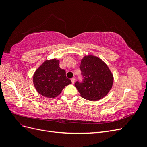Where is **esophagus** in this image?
<instances>
[{"label":"esophagus","instance_id":"1","mask_svg":"<svg viewBox=\"0 0 147 147\" xmlns=\"http://www.w3.org/2000/svg\"><path fill=\"white\" fill-rule=\"evenodd\" d=\"M71 81H72V84H74V83H75V78H71Z\"/></svg>","mask_w":147,"mask_h":147}]
</instances>
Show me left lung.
<instances>
[{"instance_id": "left-lung-1", "label": "left lung", "mask_w": 147, "mask_h": 147, "mask_svg": "<svg viewBox=\"0 0 147 147\" xmlns=\"http://www.w3.org/2000/svg\"><path fill=\"white\" fill-rule=\"evenodd\" d=\"M80 69L83 81L75 86L83 98L99 100L108 94L113 83V77L104 62L97 56L88 55L82 59Z\"/></svg>"}]
</instances>
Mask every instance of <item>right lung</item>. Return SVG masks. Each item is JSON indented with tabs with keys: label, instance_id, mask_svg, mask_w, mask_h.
I'll return each mask as SVG.
<instances>
[{
	"label": "right lung",
	"instance_id": "1",
	"mask_svg": "<svg viewBox=\"0 0 147 147\" xmlns=\"http://www.w3.org/2000/svg\"><path fill=\"white\" fill-rule=\"evenodd\" d=\"M33 82L40 94L50 98L59 96L65 86L72 83L56 59L46 60L39 67L34 74Z\"/></svg>",
	"mask_w": 147,
	"mask_h": 147
}]
</instances>
